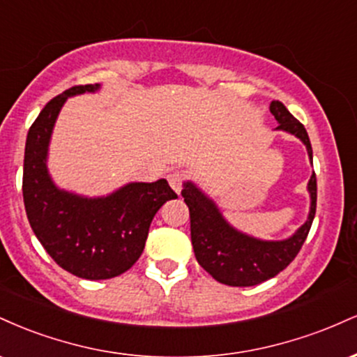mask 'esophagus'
Returning a JSON list of instances; mask_svg holds the SVG:
<instances>
[{
    "mask_svg": "<svg viewBox=\"0 0 357 357\" xmlns=\"http://www.w3.org/2000/svg\"><path fill=\"white\" fill-rule=\"evenodd\" d=\"M167 181H169V186L179 195L183 190L184 181H186V176H184V173H181V171H173V173L167 174Z\"/></svg>",
    "mask_w": 357,
    "mask_h": 357,
    "instance_id": "1",
    "label": "esophagus"
}]
</instances>
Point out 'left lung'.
<instances>
[{"instance_id":"1","label":"left lung","mask_w":357,"mask_h":357,"mask_svg":"<svg viewBox=\"0 0 357 357\" xmlns=\"http://www.w3.org/2000/svg\"><path fill=\"white\" fill-rule=\"evenodd\" d=\"M270 112L277 119V129L287 130L304 142L312 161V146L305 127L297 121L280 100L270 104ZM309 218L290 238L261 241L243 235L223 220L216 204L208 199L192 183L184 184L181 195L190 208L191 241L198 264L220 284L230 287H252L275 277L297 257L309 235L317 204L315 173L309 181Z\"/></svg>"}]
</instances>
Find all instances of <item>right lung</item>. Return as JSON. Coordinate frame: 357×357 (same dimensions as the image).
<instances>
[{"instance_id": "obj_1", "label": "right lung", "mask_w": 357, "mask_h": 357, "mask_svg": "<svg viewBox=\"0 0 357 357\" xmlns=\"http://www.w3.org/2000/svg\"><path fill=\"white\" fill-rule=\"evenodd\" d=\"M99 84L75 85L45 105L26 136L23 202L31 230L61 268L87 280H105L132 267L144 250L159 208L178 198L166 179L130 183L107 198L61 191L47 171L52 129L67 97L93 92Z\"/></svg>"}]
</instances>
